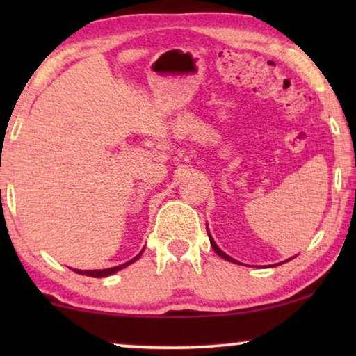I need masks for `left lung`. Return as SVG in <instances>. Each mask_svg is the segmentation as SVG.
Masks as SVG:
<instances>
[{"label": "left lung", "instance_id": "8db88e82", "mask_svg": "<svg viewBox=\"0 0 356 356\" xmlns=\"http://www.w3.org/2000/svg\"><path fill=\"white\" fill-rule=\"evenodd\" d=\"M209 238H211V236H209ZM211 245H212V248H213V251H216V252H217V254H218V256H220V257H223V259H225V261H230V262H236L235 259H233V257H230V256H227V254H225V252H223V251L220 250V248H218V246L216 245V241H213V240H212V238H211Z\"/></svg>", "mask_w": 356, "mask_h": 356}]
</instances>
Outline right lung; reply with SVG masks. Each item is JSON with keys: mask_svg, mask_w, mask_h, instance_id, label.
Segmentation results:
<instances>
[{"mask_svg": "<svg viewBox=\"0 0 356 356\" xmlns=\"http://www.w3.org/2000/svg\"><path fill=\"white\" fill-rule=\"evenodd\" d=\"M140 254H143V252H139V254L136 256L134 259H131V261H128V262H124V264H121V266L110 267V269H102V270H76V269H74V272H76V274L89 275V277H106V275H111V274H115L116 270H121V269H123V267H126V266H129L131 262H134L136 259H138V257H139Z\"/></svg>", "mask_w": 356, "mask_h": 356, "instance_id": "add662e5", "label": "right lung"}]
</instances>
